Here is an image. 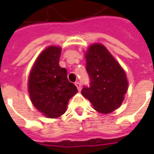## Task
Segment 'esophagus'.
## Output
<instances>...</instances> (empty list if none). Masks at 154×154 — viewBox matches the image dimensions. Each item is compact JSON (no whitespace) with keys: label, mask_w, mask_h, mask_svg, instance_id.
Instances as JSON below:
<instances>
[{"label":"esophagus","mask_w":154,"mask_h":154,"mask_svg":"<svg viewBox=\"0 0 154 154\" xmlns=\"http://www.w3.org/2000/svg\"><path fill=\"white\" fill-rule=\"evenodd\" d=\"M75 85H76V87H77V90L81 91V89H82V86H81L80 82H75Z\"/></svg>","instance_id":"esophagus-1"}]
</instances>
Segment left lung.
Returning a JSON list of instances; mask_svg holds the SVG:
<instances>
[{
    "label": "left lung",
    "mask_w": 154,
    "mask_h": 154,
    "mask_svg": "<svg viewBox=\"0 0 154 154\" xmlns=\"http://www.w3.org/2000/svg\"><path fill=\"white\" fill-rule=\"evenodd\" d=\"M86 59L90 86L83 87L82 94L98 112L111 113L120 106L128 90L125 72L102 44L91 45Z\"/></svg>",
    "instance_id": "8db88e82"
}]
</instances>
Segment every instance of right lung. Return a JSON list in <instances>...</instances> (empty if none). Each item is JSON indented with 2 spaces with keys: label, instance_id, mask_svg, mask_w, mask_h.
<instances>
[{
  "label": "right lung",
  "instance_id": "add662e5",
  "mask_svg": "<svg viewBox=\"0 0 154 154\" xmlns=\"http://www.w3.org/2000/svg\"><path fill=\"white\" fill-rule=\"evenodd\" d=\"M62 48L48 46L37 57L29 77V93L37 110L48 118L65 113L68 101L77 92L67 79L66 68L59 66Z\"/></svg>",
  "mask_w": 154,
  "mask_h": 154
}]
</instances>
